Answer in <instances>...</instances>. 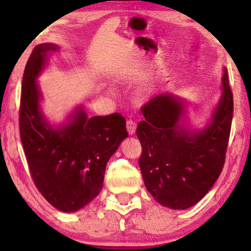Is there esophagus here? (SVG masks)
<instances>
[{
    "instance_id": "1",
    "label": "esophagus",
    "mask_w": 251,
    "mask_h": 251,
    "mask_svg": "<svg viewBox=\"0 0 251 251\" xmlns=\"http://www.w3.org/2000/svg\"><path fill=\"white\" fill-rule=\"evenodd\" d=\"M136 128L137 123L135 121H132V120H128V121H126V130H128L129 135H135Z\"/></svg>"
}]
</instances>
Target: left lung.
Listing matches in <instances>:
<instances>
[{
  "label": "left lung",
  "mask_w": 251,
  "mask_h": 251,
  "mask_svg": "<svg viewBox=\"0 0 251 251\" xmlns=\"http://www.w3.org/2000/svg\"><path fill=\"white\" fill-rule=\"evenodd\" d=\"M145 120L137 126L142 144L139 168L146 190L175 210L193 207L217 180L225 163L231 132L233 94L226 68L222 97L203 129L190 130L180 121L185 101L161 94L142 108Z\"/></svg>",
  "instance_id": "left-lung-1"
}]
</instances>
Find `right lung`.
Wrapping results in <instances>:
<instances>
[{
	"mask_svg": "<svg viewBox=\"0 0 251 251\" xmlns=\"http://www.w3.org/2000/svg\"><path fill=\"white\" fill-rule=\"evenodd\" d=\"M58 50L53 43L39 44L27 61L20 98V139L40 193L58 210L74 212L101 191L106 164L128 132L120 113L89 118L82 106L63 125L53 126L47 121L36 78L50 52Z\"/></svg>",
	"mask_w": 251,
	"mask_h": 251,
	"instance_id": "obj_1",
	"label": "right lung"
}]
</instances>
